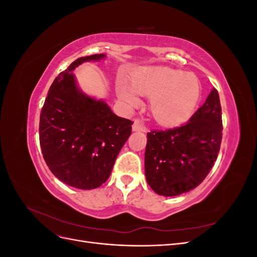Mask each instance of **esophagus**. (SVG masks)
Segmentation results:
<instances>
[{"label":"esophagus","mask_w":257,"mask_h":257,"mask_svg":"<svg viewBox=\"0 0 257 257\" xmlns=\"http://www.w3.org/2000/svg\"><path fill=\"white\" fill-rule=\"evenodd\" d=\"M132 128H133L134 132H146L147 131V128H146L144 124L141 123V122H138V121L134 122L133 127H132Z\"/></svg>","instance_id":"1"}]
</instances>
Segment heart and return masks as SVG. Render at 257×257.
Listing matches in <instances>:
<instances>
[{"label": "heart", "mask_w": 257, "mask_h": 257, "mask_svg": "<svg viewBox=\"0 0 257 257\" xmlns=\"http://www.w3.org/2000/svg\"><path fill=\"white\" fill-rule=\"evenodd\" d=\"M132 87L119 82L116 93L128 108L141 104L138 95L150 98V110L158 123L176 126L185 122L195 111L200 96L197 77L168 66H151L132 78Z\"/></svg>", "instance_id": "obj_1"}]
</instances>
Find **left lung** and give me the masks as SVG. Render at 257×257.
I'll use <instances>...</instances> for the list:
<instances>
[{
	"label": "left lung",
	"mask_w": 257,
	"mask_h": 257,
	"mask_svg": "<svg viewBox=\"0 0 257 257\" xmlns=\"http://www.w3.org/2000/svg\"><path fill=\"white\" fill-rule=\"evenodd\" d=\"M222 108L216 89L181 126L147 134L145 174L159 195L195 189L211 170L222 142Z\"/></svg>",
	"instance_id": "1"
}]
</instances>
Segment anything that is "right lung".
I'll return each mask as SVG.
<instances>
[{"label":"right lung","mask_w":257,"mask_h":257,"mask_svg":"<svg viewBox=\"0 0 257 257\" xmlns=\"http://www.w3.org/2000/svg\"><path fill=\"white\" fill-rule=\"evenodd\" d=\"M104 53L82 57L59 74L48 91L40 116V144L46 164L60 181L80 190L107 181L123 145L132 133L131 120L114 114L104 100L78 88L73 71Z\"/></svg>","instance_id":"add662e5"}]
</instances>
